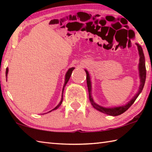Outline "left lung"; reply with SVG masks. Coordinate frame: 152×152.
<instances>
[{
	"label": "left lung",
	"instance_id": "1",
	"mask_svg": "<svg viewBox=\"0 0 152 152\" xmlns=\"http://www.w3.org/2000/svg\"><path fill=\"white\" fill-rule=\"evenodd\" d=\"M137 46L139 50V53H140V65H139V70H140V79H141L140 90H139V92H137V94L132 99V101L129 102L128 104L124 105V106L116 107V108H104L95 103L91 96V79H90L89 74L88 72V71L85 70L86 73V82H87V86H88V90L90 102H91V103L92 106H93L95 109H97L98 110H99V111L105 113V114H107L109 115H111V116H117V115L122 114V113H125L126 110L129 109V108L132 106V105L133 104V102H135L136 99H137L139 95H140V94L141 93V92L142 91L144 84H145V78H146V68H145V58H144V55L143 53L142 48H141V46L139 44H137Z\"/></svg>",
	"mask_w": 152,
	"mask_h": 152
}]
</instances>
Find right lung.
<instances>
[{
    "label": "right lung",
    "mask_w": 152,
    "mask_h": 152,
    "mask_svg": "<svg viewBox=\"0 0 152 152\" xmlns=\"http://www.w3.org/2000/svg\"><path fill=\"white\" fill-rule=\"evenodd\" d=\"M74 69V68H70L68 70V71L67 72V73H66V78H65V83H64V87H63V90H62V96H61V101H60V103H59V104L58 105L57 107H56L54 109H53V110H56V109H57L61 105V102H62V101H63V92H64V87H65V86L66 85V84L68 83V80H69V79H70V76H71V74H72V71H73V70ZM8 68H7L6 69V78H7V74H8Z\"/></svg>",
    "instance_id": "add662e5"
}]
</instances>
